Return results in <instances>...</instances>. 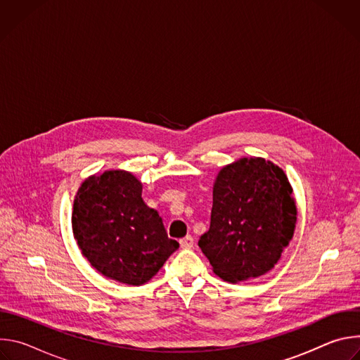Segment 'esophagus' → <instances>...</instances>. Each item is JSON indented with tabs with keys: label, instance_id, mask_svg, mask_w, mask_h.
<instances>
[{
	"label": "esophagus",
	"instance_id": "obj_1",
	"mask_svg": "<svg viewBox=\"0 0 360 360\" xmlns=\"http://www.w3.org/2000/svg\"><path fill=\"white\" fill-rule=\"evenodd\" d=\"M179 245H181V248H184V249H191V248L193 246V238H192L191 235H186L185 238H182V239L179 240Z\"/></svg>",
	"mask_w": 360,
	"mask_h": 360
}]
</instances>
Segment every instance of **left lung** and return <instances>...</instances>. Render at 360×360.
I'll return each mask as SVG.
<instances>
[{
  "instance_id": "obj_1",
  "label": "left lung",
  "mask_w": 360,
  "mask_h": 360,
  "mask_svg": "<svg viewBox=\"0 0 360 360\" xmlns=\"http://www.w3.org/2000/svg\"><path fill=\"white\" fill-rule=\"evenodd\" d=\"M295 224L296 205L285 172L262 158H242L219 172L211 225L198 245L214 272L236 283L278 264Z\"/></svg>"
}]
</instances>
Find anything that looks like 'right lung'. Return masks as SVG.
Listing matches in <instances>:
<instances>
[{
    "instance_id": "add662e5",
    "label": "right lung",
    "mask_w": 360,
    "mask_h": 360,
    "mask_svg": "<svg viewBox=\"0 0 360 360\" xmlns=\"http://www.w3.org/2000/svg\"><path fill=\"white\" fill-rule=\"evenodd\" d=\"M141 193L142 185L132 174L107 171L81 185L72 211L74 236L89 264L104 276L134 286L148 282L179 248Z\"/></svg>"
}]
</instances>
